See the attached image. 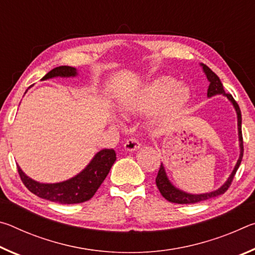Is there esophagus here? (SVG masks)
Returning a JSON list of instances; mask_svg holds the SVG:
<instances>
[{
    "instance_id": "34e87169",
    "label": "esophagus",
    "mask_w": 255,
    "mask_h": 255,
    "mask_svg": "<svg viewBox=\"0 0 255 255\" xmlns=\"http://www.w3.org/2000/svg\"><path fill=\"white\" fill-rule=\"evenodd\" d=\"M124 146H125V149L127 150H136L140 147V143L137 138L131 137L126 140V143H125Z\"/></svg>"
}]
</instances>
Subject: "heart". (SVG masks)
<instances>
[{
  "label": "heart",
  "instance_id": "1",
  "mask_svg": "<svg viewBox=\"0 0 255 255\" xmlns=\"http://www.w3.org/2000/svg\"><path fill=\"white\" fill-rule=\"evenodd\" d=\"M190 90L184 84H178L171 76H161L146 85L135 98L126 105L128 111H145L162 103L158 120L165 123L187 105Z\"/></svg>",
  "mask_w": 255,
  "mask_h": 255
}]
</instances>
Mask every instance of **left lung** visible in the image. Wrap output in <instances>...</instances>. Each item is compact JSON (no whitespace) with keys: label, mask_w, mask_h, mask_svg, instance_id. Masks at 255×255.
<instances>
[{"label":"left lung","mask_w":255,"mask_h":255,"mask_svg":"<svg viewBox=\"0 0 255 255\" xmlns=\"http://www.w3.org/2000/svg\"><path fill=\"white\" fill-rule=\"evenodd\" d=\"M202 68H204V71L207 75V79H208V81H209L208 92H207L208 97H213V96H216V94H224V96H226L228 99H230L233 105H234V107H235V110L237 112V120H239V137H240L241 154H240L239 161H237L236 165H235V169L232 172V174L230 178H228V180L226 181V183L222 185V187L218 190H216V191H213L210 193H204V195H189V193L180 191L179 189L174 188L173 185L170 183V181L167 180V176L165 174V170H164L163 164H161L157 176H156V179H155V182H156V185L159 190V192H161V195L165 198L166 200H169L170 202H174V204H196V202L204 201L207 199H210V198L221 196V195H223V193H225L228 190V188L231 187L233 179H234V176L236 174V171H237V169H239L240 164L242 162V158H243L244 147H243V136H242V115H241L240 107H239V105H237V102L234 100V98H233L231 93H226L225 91H224L223 84H222L221 80H219V77L216 75L208 66L204 65V64H202Z\"/></svg>","instance_id":"left-lung-1"}]
</instances>
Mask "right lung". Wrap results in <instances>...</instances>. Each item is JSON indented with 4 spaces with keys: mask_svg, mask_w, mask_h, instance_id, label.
<instances>
[{
    "mask_svg": "<svg viewBox=\"0 0 255 255\" xmlns=\"http://www.w3.org/2000/svg\"><path fill=\"white\" fill-rule=\"evenodd\" d=\"M76 70L71 66H58L42 77V80L55 76H75ZM116 161L114 149H102L99 152L85 169L71 180L60 183L45 184L28 178L18 166V172L23 184L33 195L58 204H80L91 199L107 178Z\"/></svg>",
    "mask_w": 255,
    "mask_h": 255,
    "instance_id": "obj_1",
    "label": "right lung"
}]
</instances>
